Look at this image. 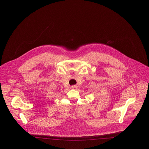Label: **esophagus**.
<instances>
[{
    "label": "esophagus",
    "mask_w": 149,
    "mask_h": 149,
    "mask_svg": "<svg viewBox=\"0 0 149 149\" xmlns=\"http://www.w3.org/2000/svg\"><path fill=\"white\" fill-rule=\"evenodd\" d=\"M71 88L73 89V90H76L78 88V87H77V86H72L71 87Z\"/></svg>",
    "instance_id": "34e87169"
}]
</instances>
